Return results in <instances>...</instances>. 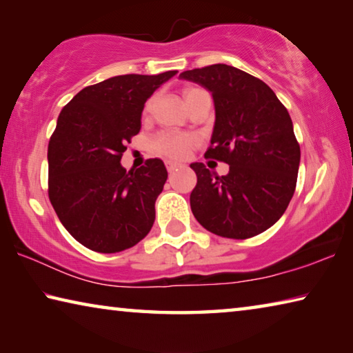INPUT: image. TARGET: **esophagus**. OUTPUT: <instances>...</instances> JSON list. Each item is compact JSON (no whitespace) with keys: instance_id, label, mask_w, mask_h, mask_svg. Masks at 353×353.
Wrapping results in <instances>:
<instances>
[{"instance_id":"1","label":"esophagus","mask_w":353,"mask_h":353,"mask_svg":"<svg viewBox=\"0 0 353 353\" xmlns=\"http://www.w3.org/2000/svg\"><path fill=\"white\" fill-rule=\"evenodd\" d=\"M165 165H166V170H168L170 172H172L174 170H177V168H181V163H177V162H172V160H166L165 162Z\"/></svg>"}]
</instances>
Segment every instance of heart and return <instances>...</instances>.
Instances as JSON below:
<instances>
[{
	"label": "heart",
	"mask_w": 353,
	"mask_h": 353,
	"mask_svg": "<svg viewBox=\"0 0 353 353\" xmlns=\"http://www.w3.org/2000/svg\"><path fill=\"white\" fill-rule=\"evenodd\" d=\"M201 92V88H188L185 92V99L191 94ZM149 105H146V110H149ZM196 145V137L190 134H181L176 132V130H162L152 139L151 146L157 154L166 155V157L171 159H183L190 154L191 148Z\"/></svg>",
	"instance_id": "b5f03b06"
}]
</instances>
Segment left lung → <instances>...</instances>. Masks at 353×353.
I'll use <instances>...</instances> for the list:
<instances>
[{"label":"left lung","mask_w":353,"mask_h":353,"mask_svg":"<svg viewBox=\"0 0 353 353\" xmlns=\"http://www.w3.org/2000/svg\"><path fill=\"white\" fill-rule=\"evenodd\" d=\"M212 92L214 128L205 157L229 165L218 176L191 163L198 183L190 205L198 223L224 238L246 240L270 229L294 194L301 146L286 107L259 77L225 63L181 73Z\"/></svg>","instance_id":"obj_1"}]
</instances>
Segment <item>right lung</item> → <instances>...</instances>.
<instances>
[{"instance_id": "add662e5", "label": "right lung", "mask_w": 353, "mask_h": 353, "mask_svg": "<svg viewBox=\"0 0 353 353\" xmlns=\"http://www.w3.org/2000/svg\"><path fill=\"white\" fill-rule=\"evenodd\" d=\"M177 73L123 74L88 85L63 107L48 145V194L82 246L121 252L145 238L168 172L160 159L139 170L119 163L140 132L148 98Z\"/></svg>"}]
</instances>
